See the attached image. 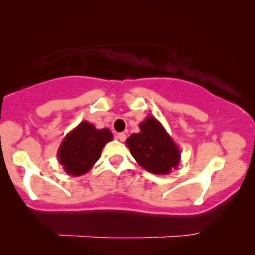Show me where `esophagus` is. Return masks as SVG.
<instances>
[{"label": "esophagus", "mask_w": 255, "mask_h": 255, "mask_svg": "<svg viewBox=\"0 0 255 255\" xmlns=\"http://www.w3.org/2000/svg\"><path fill=\"white\" fill-rule=\"evenodd\" d=\"M117 139H118V140H120V141H124L125 139H127V134L123 133V132H121V133L117 134Z\"/></svg>", "instance_id": "esophagus-1"}]
</instances>
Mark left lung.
Instances as JSON below:
<instances>
[{"label":"left lung","mask_w":255,"mask_h":255,"mask_svg":"<svg viewBox=\"0 0 255 255\" xmlns=\"http://www.w3.org/2000/svg\"><path fill=\"white\" fill-rule=\"evenodd\" d=\"M139 128L140 132L132 133L125 141L138 165L156 175H167L176 169L181 151L163 125L149 115Z\"/></svg>","instance_id":"8db88e82"}]
</instances>
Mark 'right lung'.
Segmentation results:
<instances>
[{"label": "right lung", "mask_w": 255, "mask_h": 255, "mask_svg": "<svg viewBox=\"0 0 255 255\" xmlns=\"http://www.w3.org/2000/svg\"><path fill=\"white\" fill-rule=\"evenodd\" d=\"M109 128H99L83 121L66 134L58 149V161L68 175L80 176L89 172L100 159L104 145L113 140Z\"/></svg>", "instance_id": "1"}]
</instances>
